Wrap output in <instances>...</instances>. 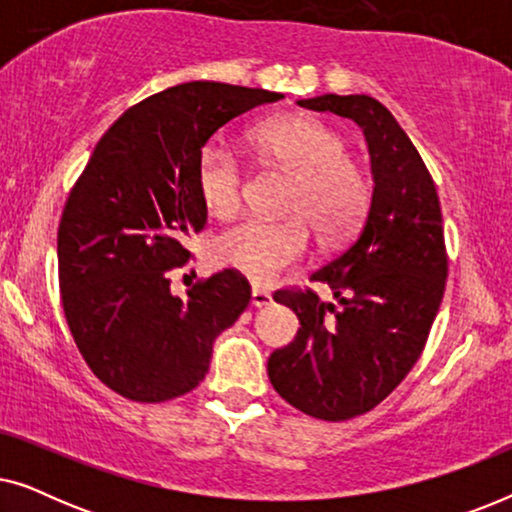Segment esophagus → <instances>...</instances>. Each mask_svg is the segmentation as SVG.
I'll use <instances>...</instances> for the list:
<instances>
[{
  "instance_id": "esophagus-1",
  "label": "esophagus",
  "mask_w": 512,
  "mask_h": 512,
  "mask_svg": "<svg viewBox=\"0 0 512 512\" xmlns=\"http://www.w3.org/2000/svg\"><path fill=\"white\" fill-rule=\"evenodd\" d=\"M272 303V296L263 289H251V305L254 307H268Z\"/></svg>"
}]
</instances>
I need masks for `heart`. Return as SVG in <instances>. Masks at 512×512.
<instances>
[{"label": "heart", "mask_w": 512, "mask_h": 512, "mask_svg": "<svg viewBox=\"0 0 512 512\" xmlns=\"http://www.w3.org/2000/svg\"><path fill=\"white\" fill-rule=\"evenodd\" d=\"M249 142L263 163L291 174L282 221L249 219L216 242V261L254 284H270L300 261L310 228L326 242L347 237L370 202V179L345 153V139L314 116L270 118L251 130ZM244 174L237 156L209 142L198 156V191L209 214L228 219L242 205Z\"/></svg>", "instance_id": "1"}]
</instances>
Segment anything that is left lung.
Masks as SVG:
<instances>
[{
  "mask_svg": "<svg viewBox=\"0 0 512 512\" xmlns=\"http://www.w3.org/2000/svg\"><path fill=\"white\" fill-rule=\"evenodd\" d=\"M298 104L359 125L375 186L359 233L312 275L338 303L312 289L275 293L300 328L270 354L268 377L296 410L345 422L380 405L422 354L445 293L443 214L422 156L382 102L319 95Z\"/></svg>",
  "mask_w": 512,
  "mask_h": 512,
  "instance_id": "left-lung-1",
  "label": "left lung"
}]
</instances>
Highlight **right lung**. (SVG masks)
I'll use <instances>...</instances> for the list:
<instances>
[{
    "label": "right lung",
    "mask_w": 512,
    "mask_h": 512,
    "mask_svg": "<svg viewBox=\"0 0 512 512\" xmlns=\"http://www.w3.org/2000/svg\"><path fill=\"white\" fill-rule=\"evenodd\" d=\"M263 88L191 81L130 107L97 142L58 228L60 298L88 368L137 403L184 396L205 380L216 335L247 310L237 270L170 291L207 223L198 156L244 111L282 100Z\"/></svg>",
    "instance_id": "1"
}]
</instances>
